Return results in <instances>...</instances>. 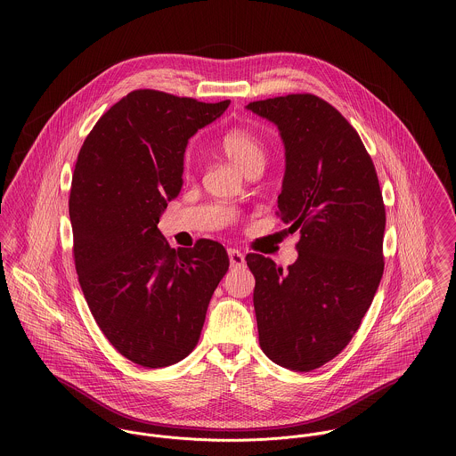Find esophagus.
<instances>
[{
  "instance_id": "34e87169",
  "label": "esophagus",
  "mask_w": 456,
  "mask_h": 456,
  "mask_svg": "<svg viewBox=\"0 0 456 456\" xmlns=\"http://www.w3.org/2000/svg\"><path fill=\"white\" fill-rule=\"evenodd\" d=\"M228 256H230V265L233 268H242L246 265V258L239 249H233V248L228 249Z\"/></svg>"
}]
</instances>
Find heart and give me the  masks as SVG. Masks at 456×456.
Returning a JSON list of instances; mask_svg holds the SVG:
<instances>
[{
	"label": "heart",
	"mask_w": 456,
	"mask_h": 456,
	"mask_svg": "<svg viewBox=\"0 0 456 456\" xmlns=\"http://www.w3.org/2000/svg\"><path fill=\"white\" fill-rule=\"evenodd\" d=\"M219 149L230 158V161L239 167L242 172L249 174L263 167L266 159V145L256 131L249 128H232L219 138ZM183 170L186 175L193 170L191 156H186L183 161Z\"/></svg>",
	"instance_id": "1"
}]
</instances>
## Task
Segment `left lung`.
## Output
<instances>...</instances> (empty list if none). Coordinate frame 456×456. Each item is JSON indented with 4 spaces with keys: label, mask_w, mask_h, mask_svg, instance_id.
I'll return each mask as SVG.
<instances>
[{
    "label": "left lung",
    "mask_w": 456,
    "mask_h": 456,
    "mask_svg": "<svg viewBox=\"0 0 456 456\" xmlns=\"http://www.w3.org/2000/svg\"><path fill=\"white\" fill-rule=\"evenodd\" d=\"M286 149L279 216L300 230L298 260L282 270L246 256L255 286L263 353L297 372L320 369L353 338L385 270L387 212L378 174L360 134L311 93L251 102Z\"/></svg>",
    "instance_id": "8db88e82"
}]
</instances>
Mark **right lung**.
Wrapping results in <instances>:
<instances>
[{"mask_svg":"<svg viewBox=\"0 0 456 456\" xmlns=\"http://www.w3.org/2000/svg\"><path fill=\"white\" fill-rule=\"evenodd\" d=\"M228 105L136 89L80 147L68 201L75 270L103 335L140 367H168L195 349L230 266L219 242L175 251L158 230L181 191L188 140Z\"/></svg>","mask_w":456,"mask_h":456,"instance_id":"obj_1","label":"right lung"}]
</instances>
